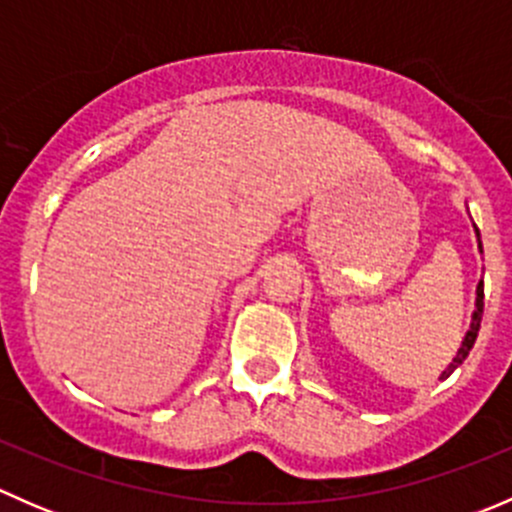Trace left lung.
<instances>
[{"mask_svg":"<svg viewBox=\"0 0 512 512\" xmlns=\"http://www.w3.org/2000/svg\"><path fill=\"white\" fill-rule=\"evenodd\" d=\"M473 230H476V237H478V250L483 252V242H480V230L476 227V223H473ZM480 319H483V280L478 282V287H476V309H473V317H471V329H468L466 332V337H463V342H461V349H458L456 352V356H453V361L451 364L446 366V369H443V374L438 376V379H448V376L453 374V371L458 369V366L463 364V361H466V356H468V352H471L473 349V344H476V337H478V329H480Z\"/></svg>","mask_w":512,"mask_h":512,"instance_id":"8db88e82","label":"left lung"}]
</instances>
